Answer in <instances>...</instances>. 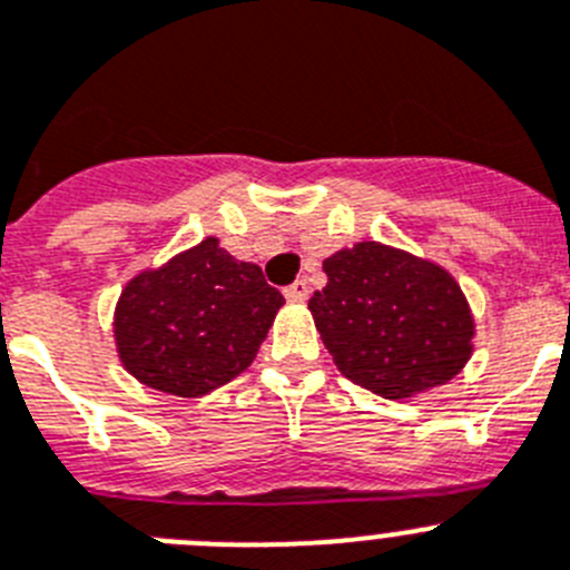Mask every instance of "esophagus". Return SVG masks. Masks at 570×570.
<instances>
[{
  "instance_id": "esophagus-1",
  "label": "esophagus",
  "mask_w": 570,
  "mask_h": 570,
  "mask_svg": "<svg viewBox=\"0 0 570 570\" xmlns=\"http://www.w3.org/2000/svg\"><path fill=\"white\" fill-rule=\"evenodd\" d=\"M286 301H295V304H304L306 297H309V284H306V278L295 281V284H289L284 289Z\"/></svg>"
}]
</instances>
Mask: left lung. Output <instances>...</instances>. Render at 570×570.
Segmentation results:
<instances>
[{"instance_id": "obj_1", "label": "left lung", "mask_w": 570, "mask_h": 570, "mask_svg": "<svg viewBox=\"0 0 570 570\" xmlns=\"http://www.w3.org/2000/svg\"><path fill=\"white\" fill-rule=\"evenodd\" d=\"M309 312L337 372L386 400L449 383L474 352V315L454 275L381 240L323 261Z\"/></svg>"}]
</instances>
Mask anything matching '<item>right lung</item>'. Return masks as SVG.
<instances>
[{
    "label": "right lung",
    "mask_w": 570,
    "mask_h": 570,
    "mask_svg": "<svg viewBox=\"0 0 570 570\" xmlns=\"http://www.w3.org/2000/svg\"><path fill=\"white\" fill-rule=\"evenodd\" d=\"M281 306L284 295L266 284L261 266L233 258L209 235L127 281L112 337L138 383L202 397L247 372Z\"/></svg>",
    "instance_id": "add662e5"
}]
</instances>
